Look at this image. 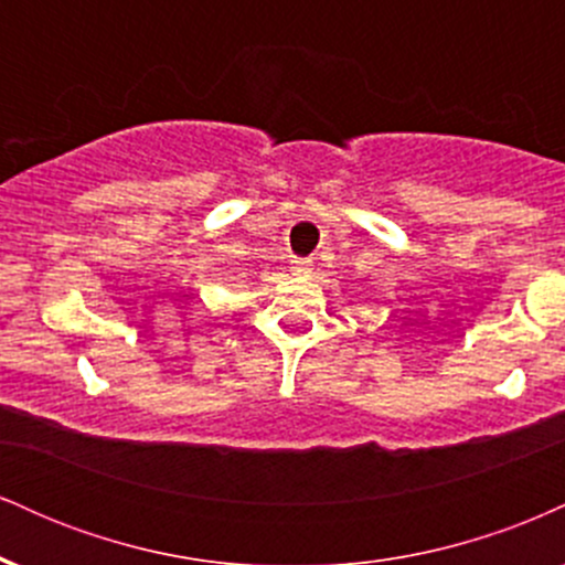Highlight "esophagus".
I'll use <instances>...</instances> for the list:
<instances>
[{
	"label": "esophagus",
	"instance_id": "34e87169",
	"mask_svg": "<svg viewBox=\"0 0 565 565\" xmlns=\"http://www.w3.org/2000/svg\"><path fill=\"white\" fill-rule=\"evenodd\" d=\"M291 276L297 278H308L310 274H313V263L310 260H291Z\"/></svg>",
	"mask_w": 565,
	"mask_h": 565
}]
</instances>
